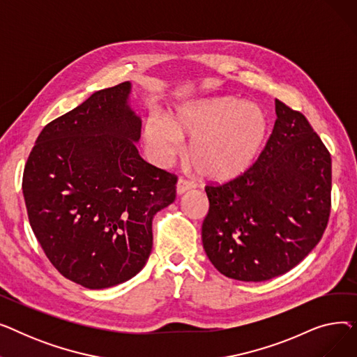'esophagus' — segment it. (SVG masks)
<instances>
[{
	"label": "esophagus",
	"instance_id": "obj_1",
	"mask_svg": "<svg viewBox=\"0 0 357 357\" xmlns=\"http://www.w3.org/2000/svg\"><path fill=\"white\" fill-rule=\"evenodd\" d=\"M194 186H195V183H194V182L185 181V179H179V181L176 182V194H178V195H182L183 192L192 190Z\"/></svg>",
	"mask_w": 357,
	"mask_h": 357
}]
</instances>
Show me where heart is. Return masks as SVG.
Returning a JSON list of instances; mask_svg holds the SVG:
<instances>
[{"label": "heart", "mask_w": 357, "mask_h": 357, "mask_svg": "<svg viewBox=\"0 0 357 357\" xmlns=\"http://www.w3.org/2000/svg\"><path fill=\"white\" fill-rule=\"evenodd\" d=\"M266 127L260 107L224 97L183 105L167 121L149 119L143 139L159 165H167L181 152L182 140H191L186 159L197 174L211 182H229L249 171Z\"/></svg>", "instance_id": "obj_1"}]
</instances>
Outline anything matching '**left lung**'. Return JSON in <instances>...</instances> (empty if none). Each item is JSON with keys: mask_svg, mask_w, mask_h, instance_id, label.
Returning <instances> with one entry per match:
<instances>
[{"mask_svg": "<svg viewBox=\"0 0 357 357\" xmlns=\"http://www.w3.org/2000/svg\"><path fill=\"white\" fill-rule=\"evenodd\" d=\"M272 135L246 174L207 185L202 245L224 276L261 282L296 266L321 240L331 207V158L299 111L275 100Z\"/></svg>", "mask_w": 357, "mask_h": 357, "instance_id": "1", "label": "left lung"}]
</instances>
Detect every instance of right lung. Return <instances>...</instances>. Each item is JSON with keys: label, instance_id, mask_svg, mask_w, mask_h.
Masks as SVG:
<instances>
[{"label": "right lung", "instance_id": "obj_1", "mask_svg": "<svg viewBox=\"0 0 357 357\" xmlns=\"http://www.w3.org/2000/svg\"><path fill=\"white\" fill-rule=\"evenodd\" d=\"M130 82L93 92L50 121L23 174L31 230L50 264L88 289L137 275L152 252V220L176 197V176L137 152L142 120Z\"/></svg>", "mask_w": 357, "mask_h": 357}]
</instances>
